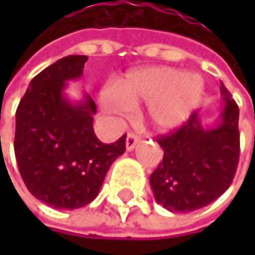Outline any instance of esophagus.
<instances>
[{"label": "esophagus", "instance_id": "1", "mask_svg": "<svg viewBox=\"0 0 255 255\" xmlns=\"http://www.w3.org/2000/svg\"><path fill=\"white\" fill-rule=\"evenodd\" d=\"M138 143V135L134 132H128L127 140H126V147L127 150H132L135 147V144Z\"/></svg>", "mask_w": 255, "mask_h": 255}]
</instances>
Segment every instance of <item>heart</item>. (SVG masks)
I'll return each mask as SVG.
<instances>
[{
	"instance_id": "obj_1",
	"label": "heart",
	"mask_w": 255,
	"mask_h": 255,
	"mask_svg": "<svg viewBox=\"0 0 255 255\" xmlns=\"http://www.w3.org/2000/svg\"><path fill=\"white\" fill-rule=\"evenodd\" d=\"M204 79L180 69L155 66L128 74L100 96L103 109L124 115L132 106L147 102L146 118L158 131L180 127L196 109L204 94Z\"/></svg>"
}]
</instances>
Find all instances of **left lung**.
Returning <instances> with one entry per match:
<instances>
[{"label": "left lung", "mask_w": 255, "mask_h": 255, "mask_svg": "<svg viewBox=\"0 0 255 255\" xmlns=\"http://www.w3.org/2000/svg\"><path fill=\"white\" fill-rule=\"evenodd\" d=\"M223 111L214 128H204L198 111L177 129L156 137L162 162L150 174L155 199L171 213L207 207L229 189L239 162V108L220 84Z\"/></svg>", "instance_id": "8db88e82"}]
</instances>
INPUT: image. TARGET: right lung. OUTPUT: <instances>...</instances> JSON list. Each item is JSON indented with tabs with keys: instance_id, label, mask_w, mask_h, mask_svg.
Returning a JSON list of instances; mask_svg holds the SVG:
<instances>
[{
	"instance_id": "add662e5",
	"label": "right lung",
	"mask_w": 255,
	"mask_h": 255,
	"mask_svg": "<svg viewBox=\"0 0 255 255\" xmlns=\"http://www.w3.org/2000/svg\"><path fill=\"white\" fill-rule=\"evenodd\" d=\"M87 56H66L33 78L16 111L14 153L27 190L57 210L90 204L112 162L126 152L124 134L102 143L93 129L96 103L90 96L71 103L66 81L82 75Z\"/></svg>"
}]
</instances>
